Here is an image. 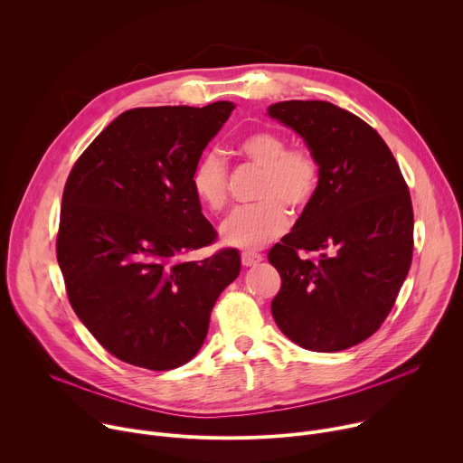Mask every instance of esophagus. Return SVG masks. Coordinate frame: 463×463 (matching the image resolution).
Returning <instances> with one entry per match:
<instances>
[{
	"mask_svg": "<svg viewBox=\"0 0 463 463\" xmlns=\"http://www.w3.org/2000/svg\"><path fill=\"white\" fill-rule=\"evenodd\" d=\"M263 260L261 254L258 252H252V250H243L241 252V266L243 268H252V266H258V263Z\"/></svg>",
	"mask_w": 463,
	"mask_h": 463,
	"instance_id": "obj_1",
	"label": "esophagus"
}]
</instances>
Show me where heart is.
<instances>
[{
  "mask_svg": "<svg viewBox=\"0 0 463 463\" xmlns=\"http://www.w3.org/2000/svg\"><path fill=\"white\" fill-rule=\"evenodd\" d=\"M240 154L261 168L254 205L236 209L222 225L223 243L256 249L280 236L291 211H302L317 192L320 166L307 148H289L273 129H258L238 143ZM190 186L203 207L218 213L227 203V166L216 152L205 154L192 170Z\"/></svg>",
  "mask_w": 463,
  "mask_h": 463,
  "instance_id": "obj_1",
  "label": "heart"
}]
</instances>
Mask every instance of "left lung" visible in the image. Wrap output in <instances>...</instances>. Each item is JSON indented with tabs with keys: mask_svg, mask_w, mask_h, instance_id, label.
Masks as SVG:
<instances>
[{
	"mask_svg": "<svg viewBox=\"0 0 463 463\" xmlns=\"http://www.w3.org/2000/svg\"><path fill=\"white\" fill-rule=\"evenodd\" d=\"M268 115L298 134L320 166L313 200L269 250L282 279L271 313L311 352L352 348L383 324L412 261L409 186L390 148L357 115L326 100H286ZM315 250L319 260L298 256Z\"/></svg>",
	"mask_w": 463,
	"mask_h": 463,
	"instance_id": "1",
	"label": "left lung"
}]
</instances>
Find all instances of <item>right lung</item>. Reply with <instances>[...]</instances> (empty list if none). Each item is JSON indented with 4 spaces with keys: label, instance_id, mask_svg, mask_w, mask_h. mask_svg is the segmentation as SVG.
<instances>
[{
    "label": "right lung",
    "instance_id": "1",
    "mask_svg": "<svg viewBox=\"0 0 463 463\" xmlns=\"http://www.w3.org/2000/svg\"><path fill=\"white\" fill-rule=\"evenodd\" d=\"M236 106L120 113L65 183L56 258L77 317L117 359L163 372L200 352L240 252L183 256L214 241L190 175Z\"/></svg>",
    "mask_w": 463,
    "mask_h": 463
}]
</instances>
